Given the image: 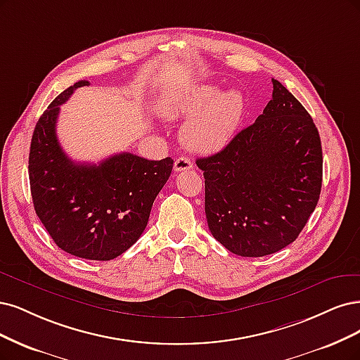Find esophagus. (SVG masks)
I'll list each match as a JSON object with an SVG mask.
<instances>
[{"mask_svg":"<svg viewBox=\"0 0 360 360\" xmlns=\"http://www.w3.org/2000/svg\"><path fill=\"white\" fill-rule=\"evenodd\" d=\"M192 160L189 159V158H186V156H180L179 159H176V162H174V171H189V169H192Z\"/></svg>","mask_w":360,"mask_h":360,"instance_id":"obj_1","label":"esophagus"}]
</instances>
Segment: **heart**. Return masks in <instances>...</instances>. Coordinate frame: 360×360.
<instances>
[{"instance_id":"obj_1","label":"heart","mask_w":360,"mask_h":360,"mask_svg":"<svg viewBox=\"0 0 360 360\" xmlns=\"http://www.w3.org/2000/svg\"><path fill=\"white\" fill-rule=\"evenodd\" d=\"M244 111L238 91L220 92L213 86L177 91L164 96L158 115L168 120L190 117L181 128L183 144L198 153H214L237 132Z\"/></svg>"}]
</instances>
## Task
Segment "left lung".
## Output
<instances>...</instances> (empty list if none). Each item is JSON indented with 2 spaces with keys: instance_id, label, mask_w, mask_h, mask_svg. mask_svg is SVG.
Wrapping results in <instances>:
<instances>
[{
  "instance_id": "left-lung-1",
  "label": "left lung",
  "mask_w": 360,
  "mask_h": 360,
  "mask_svg": "<svg viewBox=\"0 0 360 360\" xmlns=\"http://www.w3.org/2000/svg\"><path fill=\"white\" fill-rule=\"evenodd\" d=\"M272 98L253 125L223 150L198 158L205 179L210 232L245 257L293 243L317 205L323 156L320 135L302 104L272 79Z\"/></svg>"
}]
</instances>
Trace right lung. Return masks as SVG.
Returning <instances> with one entry per match:
<instances>
[{
	"label": "right lung",
	"mask_w": 360,
	"mask_h": 360,
	"mask_svg": "<svg viewBox=\"0 0 360 360\" xmlns=\"http://www.w3.org/2000/svg\"><path fill=\"white\" fill-rule=\"evenodd\" d=\"M88 84L80 80L70 86L37 122L30 184L35 213L59 249L83 259L110 260L141 237L174 160H148L128 152L96 165L71 160L56 137L59 105Z\"/></svg>",
	"instance_id": "1"
}]
</instances>
